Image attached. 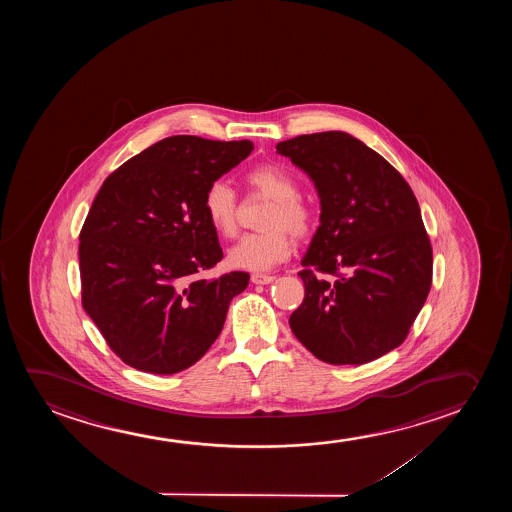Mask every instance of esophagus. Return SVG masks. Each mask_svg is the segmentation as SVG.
Here are the masks:
<instances>
[{
  "label": "esophagus",
  "instance_id": "obj_1",
  "mask_svg": "<svg viewBox=\"0 0 512 512\" xmlns=\"http://www.w3.org/2000/svg\"><path fill=\"white\" fill-rule=\"evenodd\" d=\"M274 280L276 278L271 276V274H252V283H255V285H267V283H273Z\"/></svg>",
  "mask_w": 512,
  "mask_h": 512
}]
</instances>
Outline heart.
Wrapping results in <instances>:
<instances>
[{
	"mask_svg": "<svg viewBox=\"0 0 512 512\" xmlns=\"http://www.w3.org/2000/svg\"><path fill=\"white\" fill-rule=\"evenodd\" d=\"M246 183L260 194L273 199L260 229L264 231L246 234L229 250V264L246 271L264 273L287 260L294 252L295 238H308L315 231V211L299 197V189L292 176L276 164H262L248 171ZM206 217L211 227L225 238L238 232V199L234 190L222 182L211 183L203 199Z\"/></svg>",
	"mask_w": 512,
	"mask_h": 512,
	"instance_id": "b5f03b06",
	"label": "heart"
}]
</instances>
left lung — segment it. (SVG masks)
<instances>
[{
	"label": "left lung",
	"instance_id": "left-lung-1",
	"mask_svg": "<svg viewBox=\"0 0 512 512\" xmlns=\"http://www.w3.org/2000/svg\"><path fill=\"white\" fill-rule=\"evenodd\" d=\"M276 152L313 180L322 206L290 329L327 364L383 357L404 343L432 285V246L413 190L343 131L302 134Z\"/></svg>",
	"mask_w": 512,
	"mask_h": 512
}]
</instances>
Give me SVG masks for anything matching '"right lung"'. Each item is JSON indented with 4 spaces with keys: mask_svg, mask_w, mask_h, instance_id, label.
Listing matches in <instances>:
<instances>
[{
    "mask_svg": "<svg viewBox=\"0 0 512 512\" xmlns=\"http://www.w3.org/2000/svg\"><path fill=\"white\" fill-rule=\"evenodd\" d=\"M253 143L169 136L106 178L80 231L82 306L122 362L150 374L196 364L224 327L243 271L203 278L222 260L206 189Z\"/></svg>",
    "mask_w": 512,
    "mask_h": 512,
    "instance_id": "right-lung-1",
    "label": "right lung"
}]
</instances>
